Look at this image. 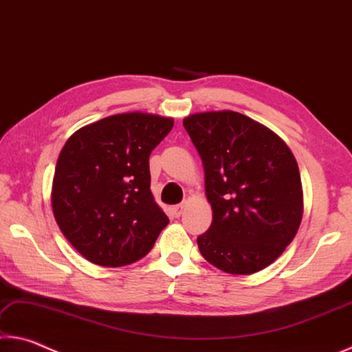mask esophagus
<instances>
[{"label": "esophagus", "mask_w": 352, "mask_h": 352, "mask_svg": "<svg viewBox=\"0 0 352 352\" xmlns=\"http://www.w3.org/2000/svg\"><path fill=\"white\" fill-rule=\"evenodd\" d=\"M184 209H186V204H177V206H175L171 209V212H173V217H181L182 215V212H184Z\"/></svg>", "instance_id": "34e87169"}]
</instances>
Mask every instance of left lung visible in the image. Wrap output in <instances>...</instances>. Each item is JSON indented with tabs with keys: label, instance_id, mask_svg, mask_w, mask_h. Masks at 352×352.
<instances>
[{
	"label": "left lung",
	"instance_id": "obj_1",
	"mask_svg": "<svg viewBox=\"0 0 352 352\" xmlns=\"http://www.w3.org/2000/svg\"><path fill=\"white\" fill-rule=\"evenodd\" d=\"M204 165L212 224L198 237L207 262L229 274H252L292 243L302 220L296 159L267 126L234 111L184 118Z\"/></svg>",
	"mask_w": 352,
	"mask_h": 352
}]
</instances>
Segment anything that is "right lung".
<instances>
[{
  "label": "right lung",
  "mask_w": 352,
  "mask_h": 352,
  "mask_svg": "<svg viewBox=\"0 0 352 352\" xmlns=\"http://www.w3.org/2000/svg\"><path fill=\"white\" fill-rule=\"evenodd\" d=\"M173 124L154 113H117L82 126L63 145L51 206L62 234L91 263L140 261L168 224L149 187V154Z\"/></svg>",
  "instance_id": "add662e5"
}]
</instances>
